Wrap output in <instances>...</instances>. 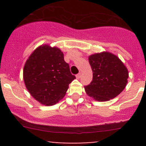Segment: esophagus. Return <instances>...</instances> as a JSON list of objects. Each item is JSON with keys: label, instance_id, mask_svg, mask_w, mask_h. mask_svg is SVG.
<instances>
[{"label": "esophagus", "instance_id": "1", "mask_svg": "<svg viewBox=\"0 0 146 146\" xmlns=\"http://www.w3.org/2000/svg\"><path fill=\"white\" fill-rule=\"evenodd\" d=\"M80 78H81V73H78V75H76V78L78 79V80H79Z\"/></svg>", "mask_w": 146, "mask_h": 146}]
</instances>
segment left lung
Here are the masks:
<instances>
[{
  "mask_svg": "<svg viewBox=\"0 0 146 146\" xmlns=\"http://www.w3.org/2000/svg\"><path fill=\"white\" fill-rule=\"evenodd\" d=\"M93 71V80L84 86L86 93L98 102L115 98L123 91L128 83V71L116 55L108 51L88 56Z\"/></svg>",
  "mask_w": 146,
  "mask_h": 146,
  "instance_id": "obj_1",
  "label": "left lung"
}]
</instances>
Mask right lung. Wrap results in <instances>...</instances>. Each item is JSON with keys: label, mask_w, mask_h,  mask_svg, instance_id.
Wrapping results in <instances>:
<instances>
[{"label": "right lung", "mask_w": 146, "mask_h": 146, "mask_svg": "<svg viewBox=\"0 0 146 146\" xmlns=\"http://www.w3.org/2000/svg\"><path fill=\"white\" fill-rule=\"evenodd\" d=\"M75 79L61 50L48 44L32 52L23 69L27 89L36 101L45 106H53L61 100Z\"/></svg>", "instance_id": "obj_1"}]
</instances>
